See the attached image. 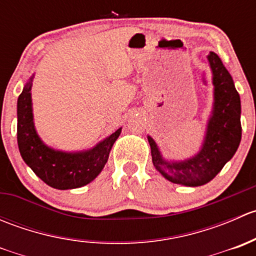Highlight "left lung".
<instances>
[{"label":"left lung","instance_id":"obj_1","mask_svg":"<svg viewBox=\"0 0 256 256\" xmlns=\"http://www.w3.org/2000/svg\"><path fill=\"white\" fill-rule=\"evenodd\" d=\"M213 72L214 110L200 154L183 162L164 161L148 136L154 166L166 180L183 186H202L213 180L234 156L242 140L240 98L230 74L216 53L208 54Z\"/></svg>","mask_w":256,"mask_h":256}]
</instances>
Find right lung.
<instances>
[{
	"label": "right lung",
	"mask_w": 256,
	"mask_h": 256,
	"mask_svg": "<svg viewBox=\"0 0 256 256\" xmlns=\"http://www.w3.org/2000/svg\"><path fill=\"white\" fill-rule=\"evenodd\" d=\"M32 79L24 85L17 102V142L20 156L44 183L56 190H73L92 182L104 168L110 150L121 128L86 152L54 151L38 138L33 125L30 102Z\"/></svg>",
	"instance_id": "1"
}]
</instances>
